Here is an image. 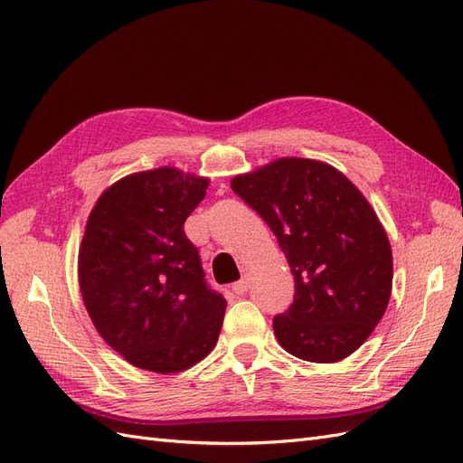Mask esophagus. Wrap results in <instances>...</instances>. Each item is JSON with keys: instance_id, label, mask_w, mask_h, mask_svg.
<instances>
[{"instance_id": "34e87169", "label": "esophagus", "mask_w": 463, "mask_h": 463, "mask_svg": "<svg viewBox=\"0 0 463 463\" xmlns=\"http://www.w3.org/2000/svg\"><path fill=\"white\" fill-rule=\"evenodd\" d=\"M248 287H250V281H248V277H244V279H241V281H236L234 285H232V290L239 297H242L246 290H248Z\"/></svg>"}]
</instances>
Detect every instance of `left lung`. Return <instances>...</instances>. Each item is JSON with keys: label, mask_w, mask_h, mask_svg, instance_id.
Wrapping results in <instances>:
<instances>
[{"label": "left lung", "mask_w": 463, "mask_h": 463, "mask_svg": "<svg viewBox=\"0 0 463 463\" xmlns=\"http://www.w3.org/2000/svg\"><path fill=\"white\" fill-rule=\"evenodd\" d=\"M231 188L268 222L295 277L275 316L279 345L310 363L359 349L384 316L393 279L388 234L354 184L327 163L285 156L239 175Z\"/></svg>", "instance_id": "8db88e82"}]
</instances>
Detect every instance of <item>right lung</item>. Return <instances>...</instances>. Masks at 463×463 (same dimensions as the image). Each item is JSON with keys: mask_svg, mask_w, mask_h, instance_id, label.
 Listing matches in <instances>:
<instances>
[{"mask_svg": "<svg viewBox=\"0 0 463 463\" xmlns=\"http://www.w3.org/2000/svg\"><path fill=\"white\" fill-rule=\"evenodd\" d=\"M209 180L161 166L102 192L79 248V288L100 337L143 371L173 374L217 345L227 300L205 283L184 222Z\"/></svg>", "mask_w": 463, "mask_h": 463, "instance_id": "right-lung-1", "label": "right lung"}]
</instances>
